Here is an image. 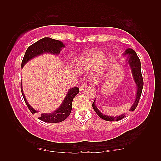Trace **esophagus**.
<instances>
[{
  "instance_id": "34e87169",
  "label": "esophagus",
  "mask_w": 161,
  "mask_h": 161,
  "mask_svg": "<svg viewBox=\"0 0 161 161\" xmlns=\"http://www.w3.org/2000/svg\"><path fill=\"white\" fill-rule=\"evenodd\" d=\"M86 87H87L86 85H85V84L81 85V86L80 87V91H83Z\"/></svg>"
}]
</instances>
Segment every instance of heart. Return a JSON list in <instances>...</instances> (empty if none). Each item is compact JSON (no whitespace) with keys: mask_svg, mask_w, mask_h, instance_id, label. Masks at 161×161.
<instances>
[{"mask_svg":"<svg viewBox=\"0 0 161 161\" xmlns=\"http://www.w3.org/2000/svg\"><path fill=\"white\" fill-rule=\"evenodd\" d=\"M109 64L108 57L104 55L100 49L93 50L81 54L77 59V67L81 70H90L96 67L92 75L93 80H97L104 75Z\"/></svg>","mask_w":161,"mask_h":161,"instance_id":"heart-1","label":"heart"}]
</instances>
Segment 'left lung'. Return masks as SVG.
<instances>
[{
  "mask_svg": "<svg viewBox=\"0 0 161 161\" xmlns=\"http://www.w3.org/2000/svg\"><path fill=\"white\" fill-rule=\"evenodd\" d=\"M123 57H125L126 58V60H125L126 66L127 64H129L130 69L131 70V73H132L133 80H134L136 88H137L135 100L133 102L132 106L129 109L130 111H133L135 110L138 104V102L140 100V97L141 96V93H142V91L143 88V79H142V73H141V61H140L137 54H136L135 51L131 48L126 49L125 51V53H123ZM95 100H96V98L95 99L93 103L92 104L93 108L94 109V111H95V113H96V114L100 116L101 118L104 119V120L111 121V122L118 121L125 117V114L119 115H116L115 117L114 116L107 115L103 114L97 108L96 105H95Z\"/></svg>",
  "mask_w": 161,
  "mask_h": 161,
  "instance_id": "obj_1",
  "label": "left lung"
}]
</instances>
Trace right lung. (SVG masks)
Wrapping results in <instances>:
<instances>
[{
    "instance_id": "right-lung-1",
    "label": "right lung",
    "mask_w": 161,
    "mask_h": 161,
    "mask_svg": "<svg viewBox=\"0 0 161 161\" xmlns=\"http://www.w3.org/2000/svg\"><path fill=\"white\" fill-rule=\"evenodd\" d=\"M64 47L65 45L64 43L59 40L53 39L49 38V37H44V38L39 40L38 42L33 43L32 45L28 47L23 59L21 67L23 68L27 62H28L30 60H31L33 58L42 55L43 54L49 53L58 55V54H60L61 50ZM20 88H21V93L24 100H25L30 111H31L32 114H35V113H38V111L32 108L28 103V102L27 101L25 94H24L23 91L22 82H20ZM79 93H80V91H79V88L77 87L70 88L59 108H57V109L52 113H43V114H42L39 119L43 122L48 123H57L64 121L70 114L72 110V102H73V98Z\"/></svg>"
}]
</instances>
